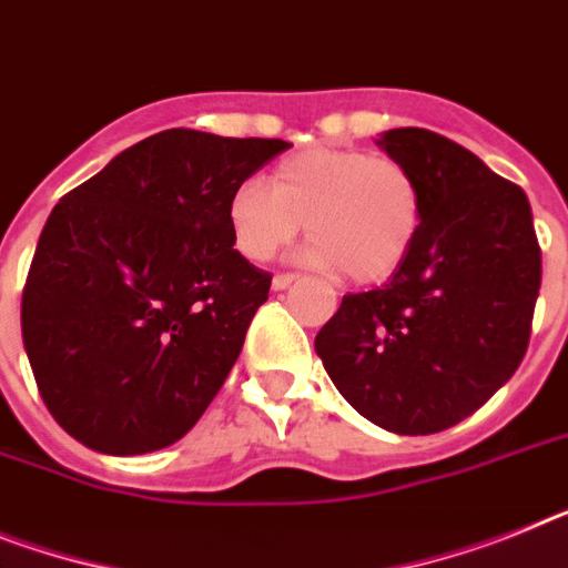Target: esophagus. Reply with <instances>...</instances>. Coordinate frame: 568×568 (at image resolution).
<instances>
[{
  "instance_id": "obj_1",
  "label": "esophagus",
  "mask_w": 568,
  "mask_h": 568,
  "mask_svg": "<svg viewBox=\"0 0 568 568\" xmlns=\"http://www.w3.org/2000/svg\"><path fill=\"white\" fill-rule=\"evenodd\" d=\"M295 281V275L293 273H281V275H275L273 278V290H287L290 284H293Z\"/></svg>"
}]
</instances>
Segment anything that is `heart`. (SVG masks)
I'll list each match as a JSON object with an SVG mask.
<instances>
[{"label": "heart", "instance_id": "obj_1", "mask_svg": "<svg viewBox=\"0 0 568 568\" xmlns=\"http://www.w3.org/2000/svg\"><path fill=\"white\" fill-rule=\"evenodd\" d=\"M235 250L270 261L307 224L310 255L356 284L405 264L423 226V189L405 163L358 149H304L273 169L270 189L244 181L226 201Z\"/></svg>", "mask_w": 568, "mask_h": 568}]
</instances>
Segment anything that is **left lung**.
Listing matches in <instances>:
<instances>
[{"mask_svg": "<svg viewBox=\"0 0 568 568\" xmlns=\"http://www.w3.org/2000/svg\"><path fill=\"white\" fill-rule=\"evenodd\" d=\"M376 145L419 181L423 226L387 284L344 295L316 353L373 425L436 434L486 405L520 367L540 246L526 192L459 143L390 129Z\"/></svg>", "mask_w": 568, "mask_h": 568, "instance_id": "8db88e82", "label": "left lung"}]
</instances>
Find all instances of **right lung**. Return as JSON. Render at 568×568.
<instances>
[{"label": "right lung", "instance_id": "obj_1", "mask_svg": "<svg viewBox=\"0 0 568 568\" xmlns=\"http://www.w3.org/2000/svg\"><path fill=\"white\" fill-rule=\"evenodd\" d=\"M284 140L169 129L120 152L48 215L22 293L42 402L85 448L134 457L210 408L266 302L226 201Z\"/></svg>", "mask_w": 568, "mask_h": 568}]
</instances>
